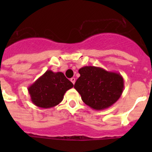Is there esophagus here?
<instances>
[{"instance_id": "34e87169", "label": "esophagus", "mask_w": 152, "mask_h": 152, "mask_svg": "<svg viewBox=\"0 0 152 152\" xmlns=\"http://www.w3.org/2000/svg\"><path fill=\"white\" fill-rule=\"evenodd\" d=\"M75 80H75V77H72V78H71V81H72V84H75Z\"/></svg>"}]
</instances>
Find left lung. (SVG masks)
<instances>
[{
	"mask_svg": "<svg viewBox=\"0 0 152 152\" xmlns=\"http://www.w3.org/2000/svg\"><path fill=\"white\" fill-rule=\"evenodd\" d=\"M78 72L80 77L75 82V88L83 102L91 108L105 110L121 96L124 80L119 73L96 66H84Z\"/></svg>",
	"mask_w": 152,
	"mask_h": 152,
	"instance_id": "left-lung-1",
	"label": "left lung"
}]
</instances>
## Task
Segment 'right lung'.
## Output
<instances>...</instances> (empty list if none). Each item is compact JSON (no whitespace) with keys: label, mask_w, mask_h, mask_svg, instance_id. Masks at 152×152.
Listing matches in <instances>:
<instances>
[{"label":"right lung","mask_w":152,"mask_h":152,"mask_svg":"<svg viewBox=\"0 0 152 152\" xmlns=\"http://www.w3.org/2000/svg\"><path fill=\"white\" fill-rule=\"evenodd\" d=\"M73 86L62 72L47 70L29 86L28 91L34 105L47 109L59 104L62 101L64 94Z\"/></svg>","instance_id":"add662e5"}]
</instances>
